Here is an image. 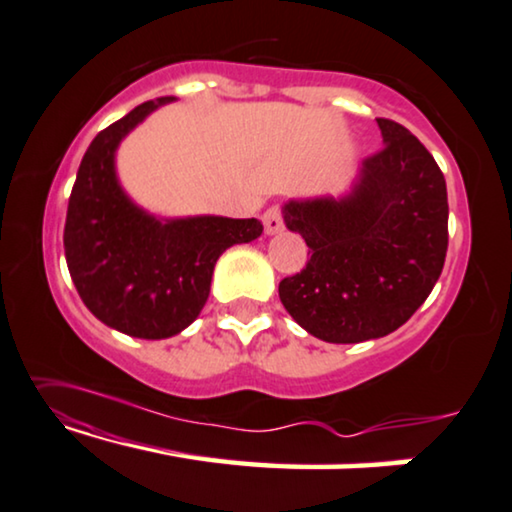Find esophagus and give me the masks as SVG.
Listing matches in <instances>:
<instances>
[{"instance_id": "esophagus-1", "label": "esophagus", "mask_w": 512, "mask_h": 512, "mask_svg": "<svg viewBox=\"0 0 512 512\" xmlns=\"http://www.w3.org/2000/svg\"><path fill=\"white\" fill-rule=\"evenodd\" d=\"M282 230H285V220H282L280 207L266 209V213H264V232L271 236V234H280Z\"/></svg>"}]
</instances>
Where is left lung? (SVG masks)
I'll return each instance as SVG.
<instances>
[{
	"label": "left lung",
	"mask_w": 512,
	"mask_h": 512,
	"mask_svg": "<svg viewBox=\"0 0 512 512\" xmlns=\"http://www.w3.org/2000/svg\"><path fill=\"white\" fill-rule=\"evenodd\" d=\"M384 149L365 158L347 195L289 200L287 230L312 257L278 294L301 329L335 345L393 333L421 308L444 269L446 179L407 128L377 119Z\"/></svg>",
	"instance_id": "1"
}]
</instances>
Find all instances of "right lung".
<instances>
[{
  "mask_svg": "<svg viewBox=\"0 0 512 512\" xmlns=\"http://www.w3.org/2000/svg\"><path fill=\"white\" fill-rule=\"evenodd\" d=\"M172 101L137 105L94 137L66 211L64 253L80 299L110 329L142 340L172 338L193 324L218 257L264 230L257 218H156L121 188L114 165L121 140Z\"/></svg>",
  "mask_w": 512,
  "mask_h": 512,
  "instance_id": "add662e5",
  "label": "right lung"
}]
</instances>
